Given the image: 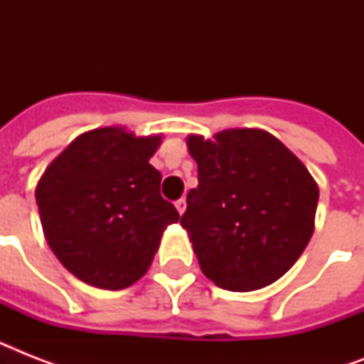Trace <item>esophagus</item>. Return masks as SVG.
Here are the masks:
<instances>
[{
  "label": "esophagus",
  "instance_id": "obj_1",
  "mask_svg": "<svg viewBox=\"0 0 364 364\" xmlns=\"http://www.w3.org/2000/svg\"><path fill=\"white\" fill-rule=\"evenodd\" d=\"M176 208H177V211H179V213L183 215V213H185V210H187V200H185V198L177 200Z\"/></svg>",
  "mask_w": 364,
  "mask_h": 364
}]
</instances>
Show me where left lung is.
I'll return each mask as SVG.
<instances>
[{
	"label": "left lung",
	"instance_id": "1",
	"mask_svg": "<svg viewBox=\"0 0 364 364\" xmlns=\"http://www.w3.org/2000/svg\"><path fill=\"white\" fill-rule=\"evenodd\" d=\"M187 147L198 187L188 191L181 227L204 276L238 293L279 279L314 234L319 188L308 168L259 128L191 134Z\"/></svg>",
	"mask_w": 364,
	"mask_h": 364
}]
</instances>
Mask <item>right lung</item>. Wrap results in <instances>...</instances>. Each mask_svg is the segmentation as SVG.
<instances>
[{
  "label": "right lung",
  "instance_id": "obj_1",
  "mask_svg": "<svg viewBox=\"0 0 364 364\" xmlns=\"http://www.w3.org/2000/svg\"><path fill=\"white\" fill-rule=\"evenodd\" d=\"M162 137L105 126L75 137L36 188L48 247L81 282L130 287L153 262L166 227L179 221L149 164Z\"/></svg>",
  "mask_w": 364,
  "mask_h": 364
}]
</instances>
